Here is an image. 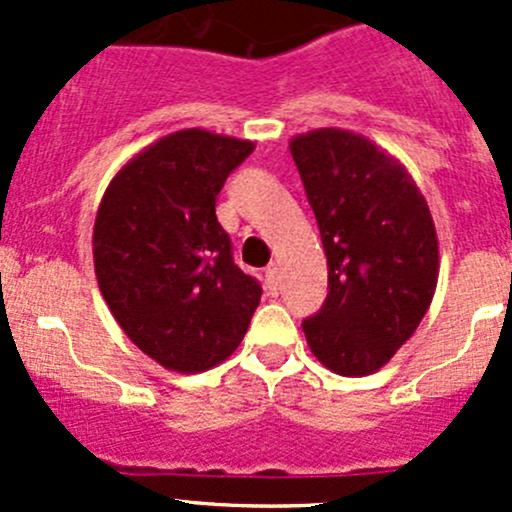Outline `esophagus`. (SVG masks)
I'll use <instances>...</instances> for the list:
<instances>
[{"mask_svg": "<svg viewBox=\"0 0 512 512\" xmlns=\"http://www.w3.org/2000/svg\"><path fill=\"white\" fill-rule=\"evenodd\" d=\"M265 277H267V285H270V289H275L277 292V287H280V267H277V262H270V265H267Z\"/></svg>", "mask_w": 512, "mask_h": 512, "instance_id": "1", "label": "esophagus"}]
</instances>
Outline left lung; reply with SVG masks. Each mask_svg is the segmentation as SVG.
Here are the masks:
<instances>
[{"label":"left lung","instance_id":"obj_1","mask_svg":"<svg viewBox=\"0 0 512 512\" xmlns=\"http://www.w3.org/2000/svg\"><path fill=\"white\" fill-rule=\"evenodd\" d=\"M289 153L329 267V294L302 322L304 337L334 374L369 376L409 342L436 294L431 210L409 170L359 133H299Z\"/></svg>","mask_w":512,"mask_h":512}]
</instances>
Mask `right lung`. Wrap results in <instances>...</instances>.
<instances>
[{
  "mask_svg": "<svg viewBox=\"0 0 512 512\" xmlns=\"http://www.w3.org/2000/svg\"><path fill=\"white\" fill-rule=\"evenodd\" d=\"M252 151L205 128L175 131L128 160L98 205V289L126 337L170 371L225 361L260 304V282L235 265L215 218L227 175Z\"/></svg>",
  "mask_w": 512,
  "mask_h": 512,
  "instance_id": "add662e5",
  "label": "right lung"
}]
</instances>
